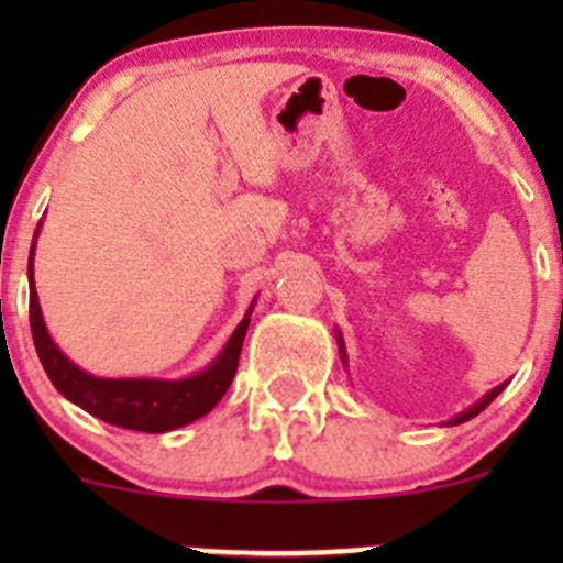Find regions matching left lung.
Wrapping results in <instances>:
<instances>
[{
  "label": "left lung",
  "instance_id": "left-lung-1",
  "mask_svg": "<svg viewBox=\"0 0 563 563\" xmlns=\"http://www.w3.org/2000/svg\"><path fill=\"white\" fill-rule=\"evenodd\" d=\"M338 345H340V356H343V362H345V345H343V338H340V334H338ZM504 387H507V384H501V387H496V389H490V391H487V395L482 397L479 402H474V406H471V408H465L463 413H457L455 419H450V424H460V422H468V419H474L476 413H479V411H485V408L490 406V402L496 400L498 395H501Z\"/></svg>",
  "mask_w": 563,
  "mask_h": 563
}]
</instances>
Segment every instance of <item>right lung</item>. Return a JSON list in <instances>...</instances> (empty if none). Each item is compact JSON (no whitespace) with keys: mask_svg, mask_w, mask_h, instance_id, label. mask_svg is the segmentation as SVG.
Masks as SVG:
<instances>
[{"mask_svg":"<svg viewBox=\"0 0 563 563\" xmlns=\"http://www.w3.org/2000/svg\"><path fill=\"white\" fill-rule=\"evenodd\" d=\"M35 255V242H32ZM30 255V323L32 338L43 371L48 373L51 384L62 391L70 402L81 406L92 417L103 419L108 424H117L124 430H141V433H168V430L190 424L212 411L225 395V389L234 382L236 365H240L242 340L247 334V323L253 308L247 310L240 327L223 345L218 360L201 373L190 378H98L89 376L78 365H73L45 329L43 310H40L35 291V272H32Z\"/></svg>","mask_w":563,"mask_h":563,"instance_id":"add662e5","label":"right lung"}]
</instances>
